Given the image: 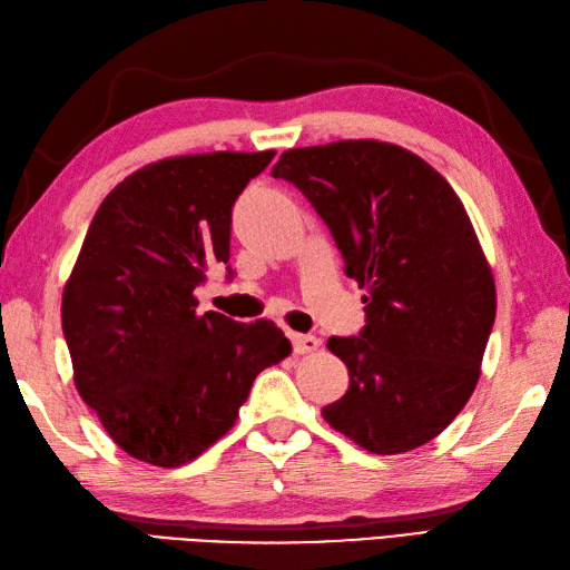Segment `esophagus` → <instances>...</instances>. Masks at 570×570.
<instances>
[{
	"mask_svg": "<svg viewBox=\"0 0 570 570\" xmlns=\"http://www.w3.org/2000/svg\"><path fill=\"white\" fill-rule=\"evenodd\" d=\"M321 341L314 335H304V333H292V350L295 355H309V352L318 350Z\"/></svg>",
	"mask_w": 570,
	"mask_h": 570,
	"instance_id": "1",
	"label": "esophagus"
}]
</instances>
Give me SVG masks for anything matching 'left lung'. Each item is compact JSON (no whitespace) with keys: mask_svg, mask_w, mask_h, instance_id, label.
I'll return each mask as SVG.
<instances>
[{"mask_svg":"<svg viewBox=\"0 0 570 570\" xmlns=\"http://www.w3.org/2000/svg\"><path fill=\"white\" fill-rule=\"evenodd\" d=\"M273 177L309 198L366 289L362 333L328 341L350 389L323 420L379 455L432 441L470 400L497 316L460 198L420 156L374 138L285 150Z\"/></svg>","mask_w":570,"mask_h":570,"instance_id":"obj_1","label":"left lung"}]
</instances>
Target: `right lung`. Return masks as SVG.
I'll return each mask as SVG.
<instances>
[{"label":"right lung","instance_id":"right-lung-1","mask_svg":"<svg viewBox=\"0 0 570 570\" xmlns=\"http://www.w3.org/2000/svg\"><path fill=\"white\" fill-rule=\"evenodd\" d=\"M275 150L141 167L105 196L61 297L76 391L131 458L179 468L237 422L254 379L289 355L273 321L198 314L229 261L233 206ZM227 278L233 271L227 268Z\"/></svg>","mask_w":570,"mask_h":570}]
</instances>
